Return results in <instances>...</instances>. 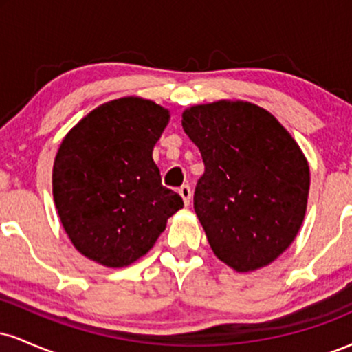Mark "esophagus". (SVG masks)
<instances>
[{
	"label": "esophagus",
	"mask_w": 352,
	"mask_h": 352,
	"mask_svg": "<svg viewBox=\"0 0 352 352\" xmlns=\"http://www.w3.org/2000/svg\"><path fill=\"white\" fill-rule=\"evenodd\" d=\"M179 193L182 199H184V204L188 207L190 200H192V190H190V185H182L179 188Z\"/></svg>",
	"instance_id": "esophagus-1"
}]
</instances>
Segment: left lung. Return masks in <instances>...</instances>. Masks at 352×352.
Instances as JSON below:
<instances>
[{"label":"left lung","instance_id":"1","mask_svg":"<svg viewBox=\"0 0 352 352\" xmlns=\"http://www.w3.org/2000/svg\"><path fill=\"white\" fill-rule=\"evenodd\" d=\"M205 172L193 208L213 253L236 272L276 260L306 213L309 167L276 117L243 100H218L182 114Z\"/></svg>","mask_w":352,"mask_h":352}]
</instances>
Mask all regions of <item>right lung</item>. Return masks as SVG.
<instances>
[{"label": "right lung", "mask_w": 352, "mask_h": 352, "mask_svg": "<svg viewBox=\"0 0 352 352\" xmlns=\"http://www.w3.org/2000/svg\"><path fill=\"white\" fill-rule=\"evenodd\" d=\"M168 119L152 100L122 98L89 112L64 137L52 195L67 236L89 260L107 268L134 263L184 207L152 159Z\"/></svg>", "instance_id": "obj_1"}]
</instances>
